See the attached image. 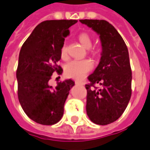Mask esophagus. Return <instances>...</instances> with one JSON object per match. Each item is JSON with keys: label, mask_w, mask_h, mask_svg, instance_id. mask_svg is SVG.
I'll use <instances>...</instances> for the list:
<instances>
[{"label": "esophagus", "mask_w": 150, "mask_h": 150, "mask_svg": "<svg viewBox=\"0 0 150 150\" xmlns=\"http://www.w3.org/2000/svg\"><path fill=\"white\" fill-rule=\"evenodd\" d=\"M75 83L79 84V85H84V83H83V82H82V81L76 80V81H75Z\"/></svg>", "instance_id": "1"}]
</instances>
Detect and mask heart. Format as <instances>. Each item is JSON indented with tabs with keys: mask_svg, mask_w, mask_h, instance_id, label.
Listing matches in <instances>:
<instances>
[{
	"mask_svg": "<svg viewBox=\"0 0 150 150\" xmlns=\"http://www.w3.org/2000/svg\"><path fill=\"white\" fill-rule=\"evenodd\" d=\"M79 40L86 48H90L92 45V39L87 33H83L79 35ZM60 55L63 59L67 58V52L66 44H63L60 48ZM93 64L89 59H74L68 62L65 65L64 72L65 75L69 78L80 79H83L88 72L92 69Z\"/></svg>",
	"mask_w": 150,
	"mask_h": 150,
	"instance_id": "obj_1",
	"label": "heart"
}]
</instances>
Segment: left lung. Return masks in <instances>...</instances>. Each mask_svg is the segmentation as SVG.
I'll return each instance as SVG.
<instances>
[{
    "instance_id": "left-lung-1",
    "label": "left lung",
    "mask_w": 150,
    "mask_h": 150,
    "mask_svg": "<svg viewBox=\"0 0 150 150\" xmlns=\"http://www.w3.org/2000/svg\"><path fill=\"white\" fill-rule=\"evenodd\" d=\"M99 35V64L86 84V114L95 124L108 125L118 119L131 97L132 71L128 48L115 27L104 20H80ZM95 84L100 85L98 89Z\"/></svg>"
}]
</instances>
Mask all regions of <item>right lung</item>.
I'll list each match as a JSON object with an SVG mask.
<instances>
[{
	"label": "right lung",
	"instance_id": "right-lung-1",
	"mask_svg": "<svg viewBox=\"0 0 150 150\" xmlns=\"http://www.w3.org/2000/svg\"><path fill=\"white\" fill-rule=\"evenodd\" d=\"M76 20L41 22L28 36L19 55L16 79L18 98L28 117L41 125H54L64 115V103L75 85L71 79L59 82L55 88L48 82L54 72L61 75L58 63L60 48Z\"/></svg>",
	"mask_w": 150,
	"mask_h": 150
}]
</instances>
